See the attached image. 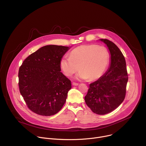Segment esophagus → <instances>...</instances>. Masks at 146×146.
<instances>
[{
  "instance_id": "34e87169",
  "label": "esophagus",
  "mask_w": 146,
  "mask_h": 146,
  "mask_svg": "<svg viewBox=\"0 0 146 146\" xmlns=\"http://www.w3.org/2000/svg\"><path fill=\"white\" fill-rule=\"evenodd\" d=\"M72 85H74V86H77V85H78V83H77V82H73Z\"/></svg>"
}]
</instances>
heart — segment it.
<instances>
[{
	"label": "heart",
	"instance_id": "heart-1",
	"mask_svg": "<svg viewBox=\"0 0 146 146\" xmlns=\"http://www.w3.org/2000/svg\"><path fill=\"white\" fill-rule=\"evenodd\" d=\"M109 61L110 53L105 46L89 44L74 49L69 57L61 60L60 65L67 76H71L80 69L77 78L94 80L102 76Z\"/></svg>",
	"mask_w": 146,
	"mask_h": 146
}]
</instances>
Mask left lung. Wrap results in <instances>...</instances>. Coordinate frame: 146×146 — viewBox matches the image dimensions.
I'll use <instances>...</instances> for the list:
<instances>
[{
	"mask_svg": "<svg viewBox=\"0 0 146 146\" xmlns=\"http://www.w3.org/2000/svg\"><path fill=\"white\" fill-rule=\"evenodd\" d=\"M108 46L111 64L108 71L89 85L85 101L87 106L98 115L108 114L125 100L128 74L125 57L119 48L108 39H101Z\"/></svg>",
	"mask_w": 146,
	"mask_h": 146,
	"instance_id": "8db88e82",
	"label": "left lung"
}]
</instances>
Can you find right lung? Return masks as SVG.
I'll list each match as a JSON object with an SVG mask.
<instances>
[{
	"mask_svg": "<svg viewBox=\"0 0 146 146\" xmlns=\"http://www.w3.org/2000/svg\"><path fill=\"white\" fill-rule=\"evenodd\" d=\"M69 47L49 45L38 49L23 62L18 73L19 91L30 110L43 116L63 107L71 81L61 71L60 61Z\"/></svg>",
	"mask_w": 146,
	"mask_h": 146,
	"instance_id": "add662e5",
	"label": "right lung"
}]
</instances>
